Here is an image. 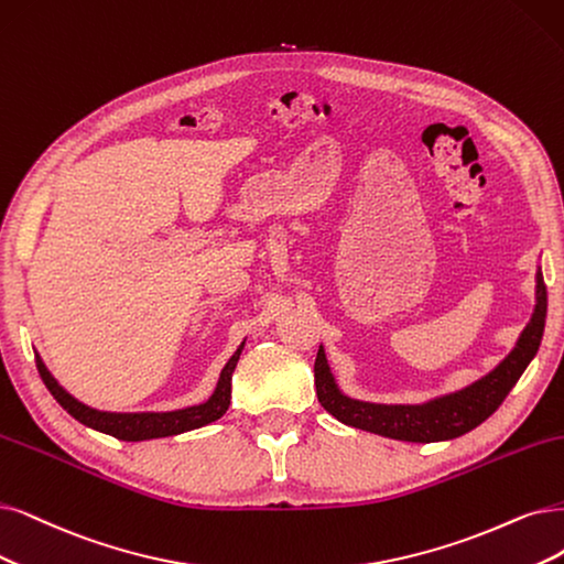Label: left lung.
<instances>
[{
  "mask_svg": "<svg viewBox=\"0 0 564 564\" xmlns=\"http://www.w3.org/2000/svg\"><path fill=\"white\" fill-rule=\"evenodd\" d=\"M532 318L520 332L516 346L509 356L499 362L486 377L469 383L463 390H455L442 398L427 400L423 404H377L352 400L341 392L335 373L327 365L325 348H318L314 373H316V394L318 402L327 413L335 415L344 425L358 427L388 436V440L430 444V442H448L455 436H463L474 427L481 425L486 419L505 402L511 388L523 377V371L536 356L541 337L546 325V285L541 267H536V293H534Z\"/></svg>",
  "mask_w": 564,
  "mask_h": 564,
  "instance_id": "left-lung-1",
  "label": "left lung"
}]
</instances>
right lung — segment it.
Returning <instances> with one entry per match:
<instances>
[{
	"label": "right lung",
	"mask_w": 564,
	"mask_h": 564,
	"mask_svg": "<svg viewBox=\"0 0 564 564\" xmlns=\"http://www.w3.org/2000/svg\"><path fill=\"white\" fill-rule=\"evenodd\" d=\"M243 344L235 350V356L227 360V365L220 371V379L212 392V398L195 406H185L176 411H137V413H118V411H99L88 404L76 400L65 388L57 383V379L48 371V367L41 360L39 352L34 350L36 369L41 373V381L46 383L57 404L65 409L69 415L86 427H93L97 432L111 434L122 442H143V440H160V436H174L187 430H197L208 423L218 421L227 411L229 400H232V373L237 369L239 356L243 350Z\"/></svg>",
	"instance_id": "add662e5"
}]
</instances>
